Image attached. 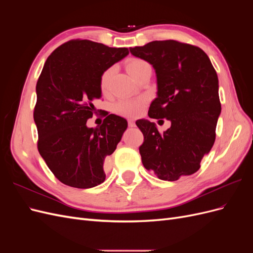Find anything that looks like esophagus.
Instances as JSON below:
<instances>
[{"instance_id": "34e87169", "label": "esophagus", "mask_w": 253, "mask_h": 253, "mask_svg": "<svg viewBox=\"0 0 253 253\" xmlns=\"http://www.w3.org/2000/svg\"><path fill=\"white\" fill-rule=\"evenodd\" d=\"M127 122H128V126H129V127H135V126H136L135 121H134L133 119H128Z\"/></svg>"}]
</instances>
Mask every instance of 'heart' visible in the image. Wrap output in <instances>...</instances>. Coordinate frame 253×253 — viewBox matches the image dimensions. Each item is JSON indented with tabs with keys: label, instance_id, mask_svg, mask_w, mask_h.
<instances>
[{
	"label": "heart",
	"instance_id": "obj_1",
	"mask_svg": "<svg viewBox=\"0 0 253 253\" xmlns=\"http://www.w3.org/2000/svg\"><path fill=\"white\" fill-rule=\"evenodd\" d=\"M148 67H150V65L141 59H131L126 64V70L134 79L138 78V76L144 70H147ZM113 73H114V67H110L101 76L100 86L104 93L109 88ZM144 104H145L144 98L121 99V100L115 103L114 111L119 115H124V116H127V117H133L139 114Z\"/></svg>",
	"mask_w": 253,
	"mask_h": 253
}]
</instances>
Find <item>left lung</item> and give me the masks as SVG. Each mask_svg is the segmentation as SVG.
Returning <instances> with one entry per match:
<instances>
[{"instance_id": "1", "label": "left lung", "mask_w": 253, "mask_h": 253, "mask_svg": "<svg viewBox=\"0 0 253 253\" xmlns=\"http://www.w3.org/2000/svg\"><path fill=\"white\" fill-rule=\"evenodd\" d=\"M129 51L156 74L157 97L149 117L171 122L160 134L154 122L136 121L144 136L139 148L143 167L168 181L195 173L215 141L221 111L218 78L209 57L200 47L174 40L153 41Z\"/></svg>"}]
</instances>
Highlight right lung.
Segmentation results:
<instances>
[{"label":"right lung","instance_id":"right-lung-1","mask_svg":"<svg viewBox=\"0 0 253 253\" xmlns=\"http://www.w3.org/2000/svg\"><path fill=\"white\" fill-rule=\"evenodd\" d=\"M128 55L88 40H72L52 51L37 82L34 120L38 150L64 185L88 189L105 179L103 164L113 154L127 121L111 114L98 127H88L94 100L101 98L102 74Z\"/></svg>","mask_w":253,"mask_h":253}]
</instances>
